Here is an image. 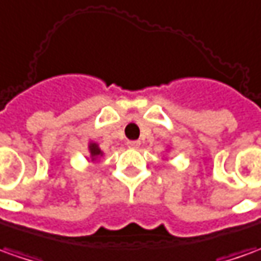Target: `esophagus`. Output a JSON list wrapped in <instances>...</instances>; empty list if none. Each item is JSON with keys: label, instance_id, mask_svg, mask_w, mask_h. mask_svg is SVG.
Segmentation results:
<instances>
[{"label": "esophagus", "instance_id": "obj_1", "mask_svg": "<svg viewBox=\"0 0 261 261\" xmlns=\"http://www.w3.org/2000/svg\"><path fill=\"white\" fill-rule=\"evenodd\" d=\"M127 147L128 148H138L140 147V141H127Z\"/></svg>", "mask_w": 261, "mask_h": 261}]
</instances>
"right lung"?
Instances as JSON below:
<instances>
[{
	"label": "right lung",
	"mask_w": 261,
	"mask_h": 261,
	"mask_svg": "<svg viewBox=\"0 0 261 261\" xmlns=\"http://www.w3.org/2000/svg\"><path fill=\"white\" fill-rule=\"evenodd\" d=\"M88 151H90V157H87V160L88 161H95L97 159H100V157L104 155V153L101 151V148L98 147V144H97V143H93V141L88 144Z\"/></svg>",
	"instance_id": "obj_1"
}]
</instances>
